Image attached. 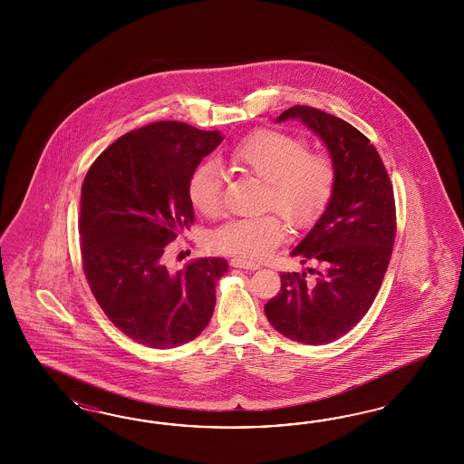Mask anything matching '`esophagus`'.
<instances>
[{"label": "esophagus", "mask_w": 464, "mask_h": 464, "mask_svg": "<svg viewBox=\"0 0 464 464\" xmlns=\"http://www.w3.org/2000/svg\"><path fill=\"white\" fill-rule=\"evenodd\" d=\"M231 267L246 268V270H258L260 266H258V264H255V262H250V260H245V258H238V256H235V258H231Z\"/></svg>", "instance_id": "obj_1"}]
</instances>
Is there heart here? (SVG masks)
Masks as SVG:
<instances>
[{"label":"heart","mask_w":464,"mask_h":464,"mask_svg":"<svg viewBox=\"0 0 464 464\" xmlns=\"http://www.w3.org/2000/svg\"><path fill=\"white\" fill-rule=\"evenodd\" d=\"M229 160L245 173L267 183L266 208L281 212L303 229L314 225L326 211L337 183V169L330 155L309 151L301 136L281 129H260L233 146ZM187 196L196 211L216 218L223 211V179L212 163L198 165L187 183ZM285 237L277 214L229 219L211 235L218 252L260 258Z\"/></svg>","instance_id":"obj_1"}]
</instances>
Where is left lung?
<instances>
[{
    "instance_id": "8db88e82",
    "label": "left lung",
    "mask_w": 464,
    "mask_h": 464,
    "mask_svg": "<svg viewBox=\"0 0 464 464\" xmlns=\"http://www.w3.org/2000/svg\"><path fill=\"white\" fill-rule=\"evenodd\" d=\"M299 119L324 140L337 169L324 216L291 252L314 274H281V293L266 304L270 324L308 345L343 337L362 320L392 260L396 211L393 185L381 156L361 130L332 113L295 105L277 122Z\"/></svg>"
}]
</instances>
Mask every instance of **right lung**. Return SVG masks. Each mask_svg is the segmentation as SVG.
I'll use <instances>...</instances> for the list:
<instances>
[{
	"mask_svg": "<svg viewBox=\"0 0 464 464\" xmlns=\"http://www.w3.org/2000/svg\"><path fill=\"white\" fill-rule=\"evenodd\" d=\"M219 130L161 121L127 132L93 161L82 187L78 227L84 276L124 335L153 349L179 347L211 322L219 256L171 272L165 246L194 223L187 183Z\"/></svg>",
	"mask_w": 464,
	"mask_h": 464,
	"instance_id": "1",
	"label": "right lung"
}]
</instances>
